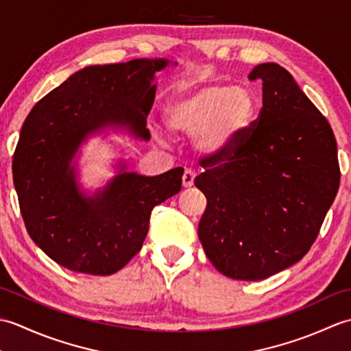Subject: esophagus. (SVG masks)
I'll list each match as a JSON object with an SVG mask.
<instances>
[{"label": "esophagus", "instance_id": "obj_1", "mask_svg": "<svg viewBox=\"0 0 351 351\" xmlns=\"http://www.w3.org/2000/svg\"><path fill=\"white\" fill-rule=\"evenodd\" d=\"M195 171L193 170H190V169H187L184 171V175H182V185L185 189L187 187H191L193 184H195Z\"/></svg>", "mask_w": 351, "mask_h": 351}]
</instances>
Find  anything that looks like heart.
<instances>
[{
  "instance_id": "heart-1",
  "label": "heart",
  "mask_w": 351,
  "mask_h": 351,
  "mask_svg": "<svg viewBox=\"0 0 351 351\" xmlns=\"http://www.w3.org/2000/svg\"><path fill=\"white\" fill-rule=\"evenodd\" d=\"M256 111L252 88L215 81L171 96L164 121L171 132L195 136L193 146L200 156L221 158L235 151Z\"/></svg>"
}]
</instances>
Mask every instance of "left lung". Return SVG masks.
Here are the masks:
<instances>
[{"mask_svg": "<svg viewBox=\"0 0 351 351\" xmlns=\"http://www.w3.org/2000/svg\"><path fill=\"white\" fill-rule=\"evenodd\" d=\"M263 108L237 149L208 158L195 184L208 204L199 240L217 270L263 280L306 255L339 189L337 140L293 75L258 64Z\"/></svg>", "mask_w": 351, "mask_h": 351, "instance_id": "left-lung-1", "label": "left lung"}]
</instances>
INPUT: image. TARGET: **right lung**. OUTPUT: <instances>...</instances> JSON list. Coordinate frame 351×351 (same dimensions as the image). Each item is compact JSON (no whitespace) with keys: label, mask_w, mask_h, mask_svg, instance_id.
<instances>
[{"label":"right lung","mask_w":351,"mask_h":351,"mask_svg":"<svg viewBox=\"0 0 351 351\" xmlns=\"http://www.w3.org/2000/svg\"><path fill=\"white\" fill-rule=\"evenodd\" d=\"M167 58L87 66L36 104L13 155V184L32 240L72 271L108 276L140 252L154 206L180 193L182 167L156 176L126 171L92 195L81 190L75 158L87 138L107 130L149 141L146 119L155 73Z\"/></svg>","instance_id":"right-lung-1"}]
</instances>
